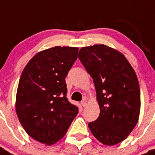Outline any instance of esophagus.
<instances>
[{
  "mask_svg": "<svg viewBox=\"0 0 155 155\" xmlns=\"http://www.w3.org/2000/svg\"><path fill=\"white\" fill-rule=\"evenodd\" d=\"M81 104H82V106H83V107H86V106H87V100H86V99H83V100L81 101Z\"/></svg>",
  "mask_w": 155,
  "mask_h": 155,
  "instance_id": "34e87169",
  "label": "esophagus"
}]
</instances>
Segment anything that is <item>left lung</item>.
Returning <instances> with one entry per match:
<instances>
[{
  "instance_id": "obj_1",
  "label": "left lung",
  "mask_w": 155,
  "mask_h": 155,
  "mask_svg": "<svg viewBox=\"0 0 155 155\" xmlns=\"http://www.w3.org/2000/svg\"><path fill=\"white\" fill-rule=\"evenodd\" d=\"M79 58L94 80L100 115L88 126L103 144L124 140L139 119L140 91L137 75L121 52L104 44L84 47Z\"/></svg>"
}]
</instances>
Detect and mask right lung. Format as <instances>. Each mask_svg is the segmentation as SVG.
Returning a JSON list of instances; mask_svg holds the SVG:
<instances>
[{"label":"right lung","mask_w":155,"mask_h":155,"mask_svg":"<svg viewBox=\"0 0 155 155\" xmlns=\"http://www.w3.org/2000/svg\"><path fill=\"white\" fill-rule=\"evenodd\" d=\"M78 51L57 46L39 52L20 77L15 102L18 120L28 135L46 145L60 140L79 112L67 99L65 83Z\"/></svg>","instance_id":"1"}]
</instances>
